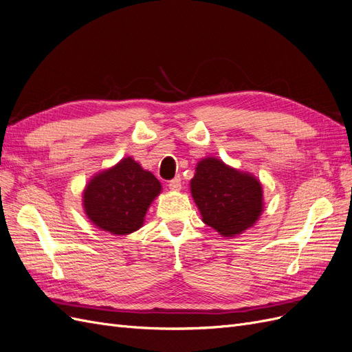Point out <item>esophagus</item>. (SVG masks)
Instances as JSON below:
<instances>
[{
  "label": "esophagus",
  "instance_id": "1",
  "mask_svg": "<svg viewBox=\"0 0 352 352\" xmlns=\"http://www.w3.org/2000/svg\"><path fill=\"white\" fill-rule=\"evenodd\" d=\"M180 186H182V179H180V176L173 177V179L168 182V188L172 189V190H179Z\"/></svg>",
  "mask_w": 352,
  "mask_h": 352
}]
</instances>
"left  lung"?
I'll return each instance as SVG.
<instances>
[{"mask_svg":"<svg viewBox=\"0 0 352 352\" xmlns=\"http://www.w3.org/2000/svg\"><path fill=\"white\" fill-rule=\"evenodd\" d=\"M190 192L202 221L223 236L251 228L263 211V190L257 179L226 166L217 158L198 163Z\"/></svg>","mask_w":352,"mask_h":352,"instance_id":"8db88e82","label":"left lung"}]
</instances>
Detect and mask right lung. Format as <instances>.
<instances>
[{"mask_svg": "<svg viewBox=\"0 0 352 352\" xmlns=\"http://www.w3.org/2000/svg\"><path fill=\"white\" fill-rule=\"evenodd\" d=\"M160 190L157 177L127 157L91 180L83 192V206L95 226L114 235H127L142 226Z\"/></svg>", "mask_w": 352, "mask_h": 352, "instance_id": "obj_1", "label": "right lung"}]
</instances>
